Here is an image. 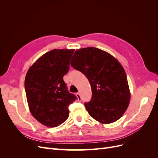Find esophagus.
<instances>
[{"instance_id":"1","label":"esophagus","mask_w":158,"mask_h":158,"mask_svg":"<svg viewBox=\"0 0 158 158\" xmlns=\"http://www.w3.org/2000/svg\"><path fill=\"white\" fill-rule=\"evenodd\" d=\"M76 97L78 98V101H81V100H82V98H81V96H80V94L79 93L76 94Z\"/></svg>"}]
</instances>
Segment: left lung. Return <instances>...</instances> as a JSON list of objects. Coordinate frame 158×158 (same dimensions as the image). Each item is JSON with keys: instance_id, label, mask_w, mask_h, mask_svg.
<instances>
[{"instance_id": "obj_1", "label": "left lung", "mask_w": 158, "mask_h": 158, "mask_svg": "<svg viewBox=\"0 0 158 158\" xmlns=\"http://www.w3.org/2000/svg\"><path fill=\"white\" fill-rule=\"evenodd\" d=\"M71 66L86 76L91 85L92 99L84 104L89 115L102 124L118 120L128 107L131 92L125 71L118 60L91 47L76 50Z\"/></svg>"}]
</instances>
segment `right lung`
Masks as SVG:
<instances>
[{"label":"right lung","instance_id":"1","mask_svg":"<svg viewBox=\"0 0 158 158\" xmlns=\"http://www.w3.org/2000/svg\"><path fill=\"white\" fill-rule=\"evenodd\" d=\"M74 49H53L40 57L27 70L25 89L29 109L37 121L49 127H58L69 116V106L76 97L66 88Z\"/></svg>","mask_w":158,"mask_h":158}]
</instances>
